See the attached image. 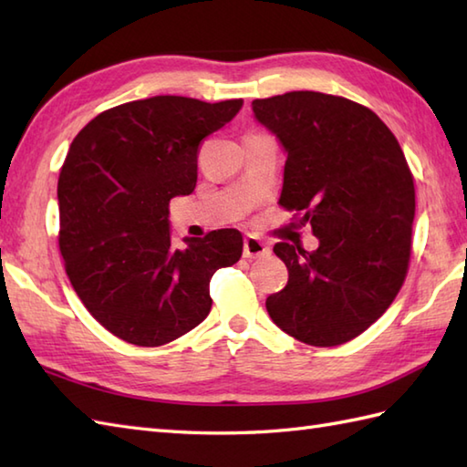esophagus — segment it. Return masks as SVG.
<instances>
[{
  "mask_svg": "<svg viewBox=\"0 0 467 467\" xmlns=\"http://www.w3.org/2000/svg\"><path fill=\"white\" fill-rule=\"evenodd\" d=\"M269 244H266L265 241L256 239V236L249 234L244 239V244H243V254L246 256V259H259V256H265L269 254Z\"/></svg>",
  "mask_w": 467,
  "mask_h": 467,
  "instance_id": "esophagus-1",
  "label": "esophagus"
}]
</instances>
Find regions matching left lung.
<instances>
[{
	"label": "left lung",
	"mask_w": 467,
	"mask_h": 467,
	"mask_svg": "<svg viewBox=\"0 0 467 467\" xmlns=\"http://www.w3.org/2000/svg\"><path fill=\"white\" fill-rule=\"evenodd\" d=\"M286 152L279 204L303 211L319 246L276 243L289 281L266 299L275 325L306 345L355 339L408 275L415 188L398 138L369 108L321 92L253 102Z\"/></svg>",
	"instance_id": "8db88e82"
}]
</instances>
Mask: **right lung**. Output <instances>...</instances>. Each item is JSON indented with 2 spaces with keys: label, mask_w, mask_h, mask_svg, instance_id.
I'll list each match as a JSON object with an SVG mask.
<instances>
[{
  "label": "right lung",
  "mask_w": 467,
  "mask_h": 467,
  "mask_svg": "<svg viewBox=\"0 0 467 467\" xmlns=\"http://www.w3.org/2000/svg\"><path fill=\"white\" fill-rule=\"evenodd\" d=\"M243 100L154 96L98 114L59 171V251L74 291L122 341L158 347L211 313L213 275L243 254L234 228L172 246L168 202L194 191L198 144Z\"/></svg>",
  "instance_id": "1"
}]
</instances>
